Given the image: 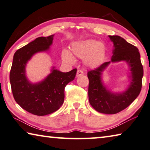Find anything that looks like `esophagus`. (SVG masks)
Returning <instances> with one entry per match:
<instances>
[{"label": "esophagus", "instance_id": "34e87169", "mask_svg": "<svg viewBox=\"0 0 150 150\" xmlns=\"http://www.w3.org/2000/svg\"><path fill=\"white\" fill-rule=\"evenodd\" d=\"M83 74H84V72H83V71L80 70H78L77 71V73H76V76L77 77H79V76H82Z\"/></svg>", "mask_w": 150, "mask_h": 150}]
</instances>
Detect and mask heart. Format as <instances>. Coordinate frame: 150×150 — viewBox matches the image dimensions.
<instances>
[{
  "instance_id": "b5f03b06",
  "label": "heart",
  "mask_w": 150,
  "mask_h": 150,
  "mask_svg": "<svg viewBox=\"0 0 150 150\" xmlns=\"http://www.w3.org/2000/svg\"><path fill=\"white\" fill-rule=\"evenodd\" d=\"M105 45L102 42H98L93 39H88L73 44L72 52L74 56L80 58H84L85 64L93 67L99 64L104 58L105 54ZM62 60L66 62L72 63L74 59L72 55L67 50L62 53Z\"/></svg>"
}]
</instances>
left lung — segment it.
I'll return each instance as SVG.
<instances>
[{
    "instance_id": "8db88e82",
    "label": "left lung",
    "mask_w": 150,
    "mask_h": 150,
    "mask_svg": "<svg viewBox=\"0 0 150 150\" xmlns=\"http://www.w3.org/2000/svg\"><path fill=\"white\" fill-rule=\"evenodd\" d=\"M108 36L114 44L111 61L88 71V98L90 105L98 112L114 114L128 107L138 96L142 89L144 69L140 54L136 46L119 36ZM121 61L126 62L129 66L130 84L124 91L113 93L104 85L102 73L110 63Z\"/></svg>"
}]
</instances>
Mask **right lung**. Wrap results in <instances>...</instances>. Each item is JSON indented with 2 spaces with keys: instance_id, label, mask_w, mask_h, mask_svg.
<instances>
[{
  "instance_id": "add662e5",
  "label": "right lung",
  "mask_w": 150,
  "mask_h": 150,
  "mask_svg": "<svg viewBox=\"0 0 150 150\" xmlns=\"http://www.w3.org/2000/svg\"><path fill=\"white\" fill-rule=\"evenodd\" d=\"M54 34L38 37L14 53L10 72V82L14 100L22 108L37 116L58 110L64 100V88L74 79L77 70L62 72L52 67L43 80L32 83L27 78L26 66L36 53L48 52Z\"/></svg>"
}]
</instances>
